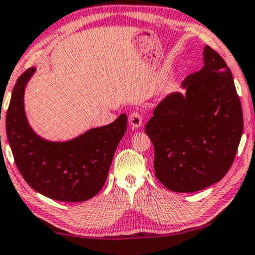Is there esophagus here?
<instances>
[{
    "label": "esophagus",
    "mask_w": 255,
    "mask_h": 255,
    "mask_svg": "<svg viewBox=\"0 0 255 255\" xmlns=\"http://www.w3.org/2000/svg\"><path fill=\"white\" fill-rule=\"evenodd\" d=\"M128 122H130L133 128H140L141 124H142V116L139 112H132L128 116Z\"/></svg>",
    "instance_id": "1"
}]
</instances>
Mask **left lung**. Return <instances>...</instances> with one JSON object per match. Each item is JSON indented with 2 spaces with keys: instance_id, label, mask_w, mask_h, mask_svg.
<instances>
[{
  "instance_id": "obj_1",
  "label": "left lung",
  "mask_w": 255,
  "mask_h": 255,
  "mask_svg": "<svg viewBox=\"0 0 255 255\" xmlns=\"http://www.w3.org/2000/svg\"><path fill=\"white\" fill-rule=\"evenodd\" d=\"M203 61L204 66L182 82L185 93L167 95L144 128L154 144L156 178L177 193H195L220 181L243 133L232 72L207 45Z\"/></svg>"
}]
</instances>
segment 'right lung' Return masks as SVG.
I'll return each instance as SVG.
<instances>
[{
	"label": "right lung",
	"mask_w": 255,
	"mask_h": 255,
	"mask_svg": "<svg viewBox=\"0 0 255 255\" xmlns=\"http://www.w3.org/2000/svg\"><path fill=\"white\" fill-rule=\"evenodd\" d=\"M36 68L15 83L6 113V136L15 165L35 191L59 202H84L96 196L107 179L115 150L127 132L128 117L93 128L75 138L52 141L33 130L25 112V90Z\"/></svg>",
	"instance_id": "add662e5"
}]
</instances>
